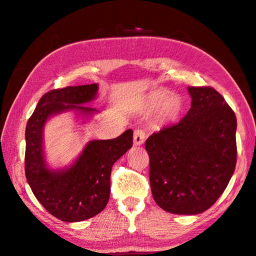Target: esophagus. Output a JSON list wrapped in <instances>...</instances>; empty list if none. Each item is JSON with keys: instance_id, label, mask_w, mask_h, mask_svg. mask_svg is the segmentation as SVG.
<instances>
[{"instance_id": "esophagus-1", "label": "esophagus", "mask_w": 256, "mask_h": 256, "mask_svg": "<svg viewBox=\"0 0 256 256\" xmlns=\"http://www.w3.org/2000/svg\"><path fill=\"white\" fill-rule=\"evenodd\" d=\"M146 130H143V129H135L134 132V144L135 146H140V144L144 143V140H146Z\"/></svg>"}]
</instances>
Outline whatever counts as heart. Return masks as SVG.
<instances>
[{
    "instance_id": "obj_1",
    "label": "heart",
    "mask_w": 256,
    "mask_h": 256,
    "mask_svg": "<svg viewBox=\"0 0 256 256\" xmlns=\"http://www.w3.org/2000/svg\"><path fill=\"white\" fill-rule=\"evenodd\" d=\"M148 107L156 110L159 107V116L164 120H173L179 116L181 110V100L176 96H168L165 92H159L151 96L148 100Z\"/></svg>"
}]
</instances>
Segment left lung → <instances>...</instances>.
Wrapping results in <instances>:
<instances>
[{"label": "left lung", "mask_w": 256, "mask_h": 256, "mask_svg": "<svg viewBox=\"0 0 256 256\" xmlns=\"http://www.w3.org/2000/svg\"><path fill=\"white\" fill-rule=\"evenodd\" d=\"M188 92L186 116L146 140L154 201L176 214L209 209L228 187L236 162L234 112L214 88L188 86Z\"/></svg>", "instance_id": "left-lung-1"}]
</instances>
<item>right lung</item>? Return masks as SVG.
I'll list each match as a JSON object with an SVG mask.
<instances>
[{
    "label": "right lung",
    "mask_w": 256,
    "mask_h": 256,
    "mask_svg": "<svg viewBox=\"0 0 256 256\" xmlns=\"http://www.w3.org/2000/svg\"><path fill=\"white\" fill-rule=\"evenodd\" d=\"M97 94V84L50 90L39 100L25 130V176L30 187L48 212L69 223L102 212L110 200L112 166L132 146V130L128 129L116 138L90 140L69 168H48L42 146L46 121L66 110L90 118L97 110L83 105L94 100Z\"/></svg>",
    "instance_id": "1"
}]
</instances>
